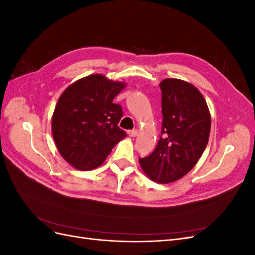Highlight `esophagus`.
Here are the masks:
<instances>
[{
    "label": "esophagus",
    "instance_id": "1",
    "mask_svg": "<svg viewBox=\"0 0 255 255\" xmlns=\"http://www.w3.org/2000/svg\"><path fill=\"white\" fill-rule=\"evenodd\" d=\"M128 134L130 137H136L138 135V129H130V130H128Z\"/></svg>",
    "mask_w": 255,
    "mask_h": 255
}]
</instances>
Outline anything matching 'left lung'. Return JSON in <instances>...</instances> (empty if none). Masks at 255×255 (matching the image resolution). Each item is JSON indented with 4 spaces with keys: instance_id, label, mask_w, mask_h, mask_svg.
Segmentation results:
<instances>
[{
    "instance_id": "8db88e82",
    "label": "left lung",
    "mask_w": 255,
    "mask_h": 255,
    "mask_svg": "<svg viewBox=\"0 0 255 255\" xmlns=\"http://www.w3.org/2000/svg\"><path fill=\"white\" fill-rule=\"evenodd\" d=\"M159 87L161 135L155 150L139 164L152 181L167 184L187 174L201 157L210 138L211 114L194 85L166 79Z\"/></svg>"
}]
</instances>
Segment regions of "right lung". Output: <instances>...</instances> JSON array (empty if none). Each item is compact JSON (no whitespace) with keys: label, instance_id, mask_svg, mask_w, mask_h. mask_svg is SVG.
Segmentation results:
<instances>
[{"label":"right lung","instance_id":"obj_1","mask_svg":"<svg viewBox=\"0 0 255 255\" xmlns=\"http://www.w3.org/2000/svg\"><path fill=\"white\" fill-rule=\"evenodd\" d=\"M127 86L102 74L74 82L59 97L52 117V134L60 155L79 170L101 165L127 137L118 127L122 109L114 99Z\"/></svg>","mask_w":255,"mask_h":255}]
</instances>
